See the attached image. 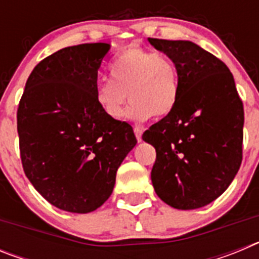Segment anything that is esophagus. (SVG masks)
I'll use <instances>...</instances> for the list:
<instances>
[{
	"mask_svg": "<svg viewBox=\"0 0 259 259\" xmlns=\"http://www.w3.org/2000/svg\"><path fill=\"white\" fill-rule=\"evenodd\" d=\"M135 135H136V139H137V141H139V143H141V141H143V131H141L140 128H135Z\"/></svg>",
	"mask_w": 259,
	"mask_h": 259,
	"instance_id": "1",
	"label": "esophagus"
}]
</instances>
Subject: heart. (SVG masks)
Masks as SVG:
<instances>
[{
    "label": "heart",
    "instance_id": "b5f03b06",
    "mask_svg": "<svg viewBox=\"0 0 259 259\" xmlns=\"http://www.w3.org/2000/svg\"><path fill=\"white\" fill-rule=\"evenodd\" d=\"M111 79L98 81L96 101L110 119L123 115V106L132 100L125 116L144 122L150 116L163 118L179 100V76L171 59L153 50L131 47L123 50L109 66Z\"/></svg>",
    "mask_w": 259,
    "mask_h": 259
}]
</instances>
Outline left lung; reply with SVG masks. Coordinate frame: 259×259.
I'll list each match as a JSON object with an SVG mask.
<instances>
[{
  "instance_id": "1",
  "label": "left lung",
  "mask_w": 259,
  "mask_h": 259,
  "mask_svg": "<svg viewBox=\"0 0 259 259\" xmlns=\"http://www.w3.org/2000/svg\"><path fill=\"white\" fill-rule=\"evenodd\" d=\"M175 65L179 100L144 132L155 148V193L180 210L206 206L235 179L242 159L244 107L231 71L192 41L148 38Z\"/></svg>"
}]
</instances>
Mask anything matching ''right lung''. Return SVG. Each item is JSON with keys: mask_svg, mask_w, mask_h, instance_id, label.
Listing matches in <instances>:
<instances>
[{"mask_svg": "<svg viewBox=\"0 0 259 259\" xmlns=\"http://www.w3.org/2000/svg\"><path fill=\"white\" fill-rule=\"evenodd\" d=\"M110 44L63 48L29 75L18 107L24 174L65 211H95L113 193L119 166L137 140L128 123L96 101L98 68Z\"/></svg>", "mask_w": 259, "mask_h": 259, "instance_id": "right-lung-1", "label": "right lung"}]
</instances>
